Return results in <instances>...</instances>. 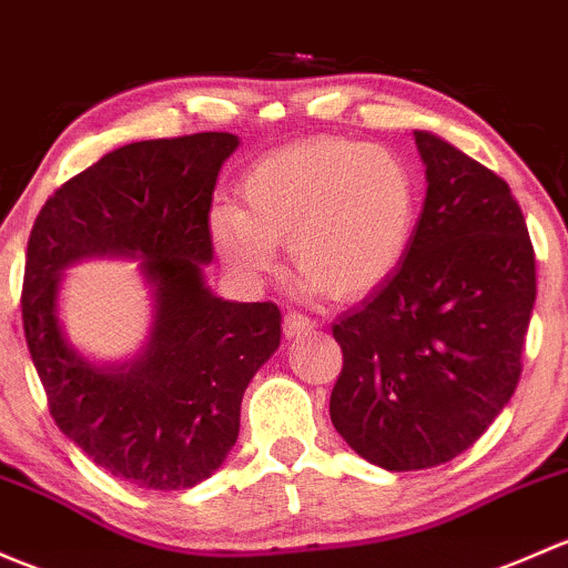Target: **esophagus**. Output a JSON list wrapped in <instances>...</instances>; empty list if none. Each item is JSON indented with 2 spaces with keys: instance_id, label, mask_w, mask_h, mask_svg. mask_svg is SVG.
I'll use <instances>...</instances> for the list:
<instances>
[{
  "instance_id": "obj_1",
  "label": "esophagus",
  "mask_w": 568,
  "mask_h": 568,
  "mask_svg": "<svg viewBox=\"0 0 568 568\" xmlns=\"http://www.w3.org/2000/svg\"><path fill=\"white\" fill-rule=\"evenodd\" d=\"M315 326H318V324H315L313 318H307V315L288 313V315H285L283 329H285V334H288V337H302V334L315 332Z\"/></svg>"
}]
</instances>
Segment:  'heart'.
<instances>
[{
    "label": "heart",
    "mask_w": 568,
    "mask_h": 568,
    "mask_svg": "<svg viewBox=\"0 0 568 568\" xmlns=\"http://www.w3.org/2000/svg\"><path fill=\"white\" fill-rule=\"evenodd\" d=\"M244 206L217 204L209 234L225 266L258 280L288 239L307 288L359 300L386 283L419 220V182L403 154L345 139H315L261 158L242 179Z\"/></svg>",
    "instance_id": "b5f03b06"
}]
</instances>
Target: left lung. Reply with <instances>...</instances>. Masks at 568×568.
Segmentation results:
<instances>
[{
    "label": "left lung",
    "instance_id": "8db88e82",
    "mask_svg": "<svg viewBox=\"0 0 568 568\" xmlns=\"http://www.w3.org/2000/svg\"><path fill=\"white\" fill-rule=\"evenodd\" d=\"M427 199L397 272L332 326L329 416L386 470L444 465L481 438L523 373L536 258L509 184L416 130Z\"/></svg>",
    "mask_w": 568,
    "mask_h": 568
}]
</instances>
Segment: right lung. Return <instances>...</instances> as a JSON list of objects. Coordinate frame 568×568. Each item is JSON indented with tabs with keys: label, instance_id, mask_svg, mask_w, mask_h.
Here are the masks:
<instances>
[{
	"label": "right lung",
	"instance_id": "right-lung-1",
	"mask_svg": "<svg viewBox=\"0 0 568 568\" xmlns=\"http://www.w3.org/2000/svg\"><path fill=\"white\" fill-rule=\"evenodd\" d=\"M236 146L193 133L113 149L45 201L29 234L23 334L53 422L143 489L195 487L223 465L242 394L280 345L277 304L225 302L204 283L212 193ZM92 254L143 257L155 288L148 348L119 368H94L58 326L61 268Z\"/></svg>",
	"mask_w": 568,
	"mask_h": 568
}]
</instances>
